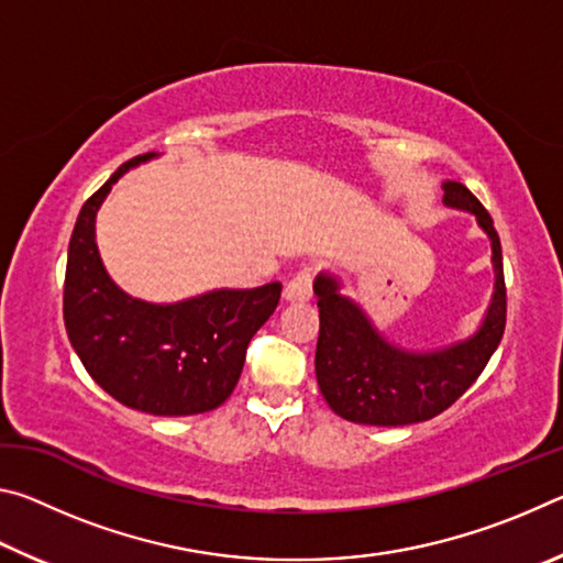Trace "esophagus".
<instances>
[{
	"label": "esophagus",
	"mask_w": 563,
	"mask_h": 563,
	"mask_svg": "<svg viewBox=\"0 0 563 563\" xmlns=\"http://www.w3.org/2000/svg\"><path fill=\"white\" fill-rule=\"evenodd\" d=\"M312 295V271L302 268L292 275V278L285 283L283 300L285 302H308Z\"/></svg>",
	"instance_id": "1"
}]
</instances>
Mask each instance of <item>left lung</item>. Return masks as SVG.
<instances>
[{"label":"left lung","mask_w":563,"mask_h":563,"mask_svg":"<svg viewBox=\"0 0 563 563\" xmlns=\"http://www.w3.org/2000/svg\"><path fill=\"white\" fill-rule=\"evenodd\" d=\"M444 206L466 211L492 241L494 292L479 330L452 345L417 352L389 342L347 295L338 275L320 273L312 290L320 308L316 375L320 393L347 422L402 427L432 419L454 405L487 367L507 325L501 243L487 213L470 188L444 180Z\"/></svg>","instance_id":"1"}]
</instances>
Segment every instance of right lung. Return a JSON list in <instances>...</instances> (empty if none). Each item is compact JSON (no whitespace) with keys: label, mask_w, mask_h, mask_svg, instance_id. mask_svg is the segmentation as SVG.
Masks as SVG:
<instances>
[{"label":"right lung","mask_w":563,"mask_h":563,"mask_svg":"<svg viewBox=\"0 0 563 563\" xmlns=\"http://www.w3.org/2000/svg\"><path fill=\"white\" fill-rule=\"evenodd\" d=\"M123 164L76 218L64 280V325L71 347L101 389L121 405L158 417L201 415L231 397L247 342L280 300V283L208 290L178 302L131 298L109 278L97 247V213Z\"/></svg>","instance_id":"add662e5"}]
</instances>
